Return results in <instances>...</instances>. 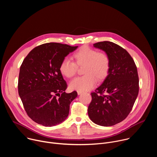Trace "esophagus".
I'll return each mask as SVG.
<instances>
[{"mask_svg":"<svg viewBox=\"0 0 157 157\" xmlns=\"http://www.w3.org/2000/svg\"><path fill=\"white\" fill-rule=\"evenodd\" d=\"M77 93H78V95H80V94L82 93V91H77Z\"/></svg>","mask_w":157,"mask_h":157,"instance_id":"esophagus-1","label":"esophagus"}]
</instances>
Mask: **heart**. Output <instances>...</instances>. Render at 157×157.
I'll use <instances>...</instances> for the list:
<instances>
[{"label":"heart","mask_w":157,"mask_h":157,"mask_svg":"<svg viewBox=\"0 0 157 157\" xmlns=\"http://www.w3.org/2000/svg\"><path fill=\"white\" fill-rule=\"evenodd\" d=\"M73 58L75 62L68 58L63 59L59 67L63 76L71 78L76 75L78 67L84 66L82 74L84 75L75 78L70 83L71 90L88 91L95 86L96 79L101 81L108 75L110 61L104 52H98L88 46H83L73 54Z\"/></svg>","instance_id":"obj_1"}]
</instances>
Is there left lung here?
I'll use <instances>...</instances> for the list:
<instances>
[{
    "label": "left lung",
    "mask_w": 157,
    "mask_h": 157,
    "mask_svg": "<svg viewBox=\"0 0 157 157\" xmlns=\"http://www.w3.org/2000/svg\"><path fill=\"white\" fill-rule=\"evenodd\" d=\"M94 47L109 55L110 66L102 84L91 93L92 101L87 113L94 123L112 126L128 116L137 99L139 90L137 66L130 54L113 42H98Z\"/></svg>",
    "instance_id": "obj_1"
}]
</instances>
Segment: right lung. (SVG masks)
<instances>
[{"instance_id":"right-lung-1","label":"right lung","mask_w":157,"mask_h":157,"mask_svg":"<svg viewBox=\"0 0 157 157\" xmlns=\"http://www.w3.org/2000/svg\"><path fill=\"white\" fill-rule=\"evenodd\" d=\"M78 47L59 43H44L34 48L22 62L18 91L27 115L34 122L52 127L68 117L76 91L66 93L67 84L59 67Z\"/></svg>"}]
</instances>
